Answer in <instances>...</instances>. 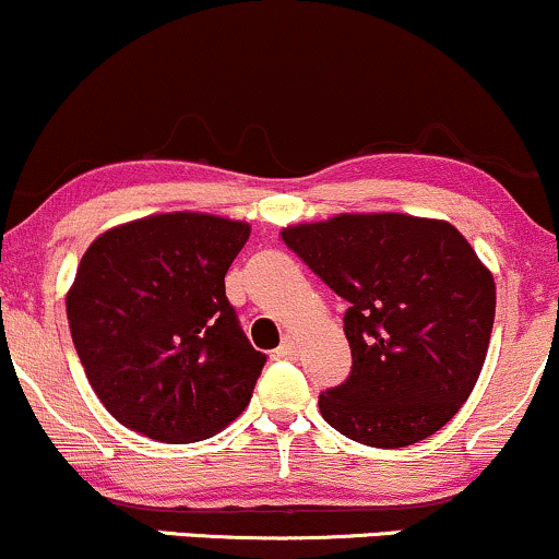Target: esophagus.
<instances>
[{
  "label": "esophagus",
  "instance_id": "esophagus-1",
  "mask_svg": "<svg viewBox=\"0 0 559 559\" xmlns=\"http://www.w3.org/2000/svg\"><path fill=\"white\" fill-rule=\"evenodd\" d=\"M295 340L290 337V334H285V337H282V345L277 347V358H295Z\"/></svg>",
  "mask_w": 559,
  "mask_h": 559
}]
</instances>
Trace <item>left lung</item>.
<instances>
[{
	"label": "left lung",
	"mask_w": 559,
	"mask_h": 559,
	"mask_svg": "<svg viewBox=\"0 0 559 559\" xmlns=\"http://www.w3.org/2000/svg\"><path fill=\"white\" fill-rule=\"evenodd\" d=\"M282 240L347 300L353 369L319 411L369 448L431 437L474 392L495 324V277L450 222L337 214Z\"/></svg>",
	"instance_id": "left-lung-1"
}]
</instances>
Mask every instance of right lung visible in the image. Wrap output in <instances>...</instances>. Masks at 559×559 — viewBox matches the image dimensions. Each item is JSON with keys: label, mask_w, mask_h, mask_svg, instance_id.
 I'll list each match as a JSON object with an SVG mask.
<instances>
[{"label": "right lung", "mask_w": 559, "mask_h": 559, "mask_svg": "<svg viewBox=\"0 0 559 559\" xmlns=\"http://www.w3.org/2000/svg\"><path fill=\"white\" fill-rule=\"evenodd\" d=\"M251 227L173 212L91 242L68 293L72 343L111 416L156 442L214 437L251 403L266 356L225 295Z\"/></svg>", "instance_id": "1"}]
</instances>
